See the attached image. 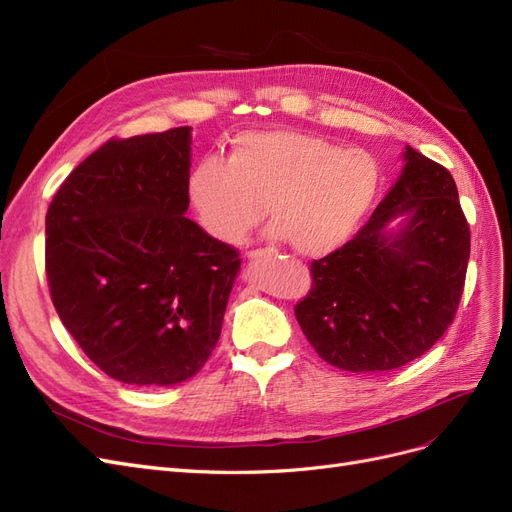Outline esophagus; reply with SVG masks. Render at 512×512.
Returning <instances> with one entry per match:
<instances>
[{"label":"esophagus","mask_w":512,"mask_h":512,"mask_svg":"<svg viewBox=\"0 0 512 512\" xmlns=\"http://www.w3.org/2000/svg\"><path fill=\"white\" fill-rule=\"evenodd\" d=\"M266 253H268V251L255 249V251H249V253H246V257H249V259H261V257H266Z\"/></svg>","instance_id":"obj_1"}]
</instances>
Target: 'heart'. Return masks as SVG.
Segmentation results:
<instances>
[{
    "mask_svg": "<svg viewBox=\"0 0 512 512\" xmlns=\"http://www.w3.org/2000/svg\"><path fill=\"white\" fill-rule=\"evenodd\" d=\"M381 170L361 148H340L295 129H251L229 155H206L187 176L197 221L225 244H238L268 212L270 234L298 253L325 255L349 240L370 212Z\"/></svg>",
    "mask_w": 512,
    "mask_h": 512,
    "instance_id": "1",
    "label": "heart"
}]
</instances>
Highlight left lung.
<instances>
[{"mask_svg":"<svg viewBox=\"0 0 512 512\" xmlns=\"http://www.w3.org/2000/svg\"><path fill=\"white\" fill-rule=\"evenodd\" d=\"M404 161L355 238L310 263V291L295 304L312 349L346 372H385L430 351L464 293L470 227L455 180L410 146Z\"/></svg>","mask_w":512,"mask_h":512,"instance_id":"1","label":"left lung"}]
</instances>
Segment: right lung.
I'll use <instances>...</instances> for the list:
<instances>
[{"label": "right lung", "instance_id": "right-lung-1", "mask_svg": "<svg viewBox=\"0 0 512 512\" xmlns=\"http://www.w3.org/2000/svg\"><path fill=\"white\" fill-rule=\"evenodd\" d=\"M191 127L112 138L63 180L46 212L57 315L114 381L170 387L221 336L240 257L187 219Z\"/></svg>", "mask_w": 512, "mask_h": 512}]
</instances>
